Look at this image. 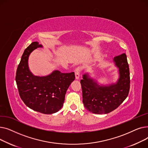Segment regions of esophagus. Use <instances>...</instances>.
Masks as SVG:
<instances>
[{"instance_id":"34e87169","label":"esophagus","mask_w":148,"mask_h":148,"mask_svg":"<svg viewBox=\"0 0 148 148\" xmlns=\"http://www.w3.org/2000/svg\"><path fill=\"white\" fill-rule=\"evenodd\" d=\"M81 71V68L78 67L75 69V79L78 80L80 78V73Z\"/></svg>"}]
</instances>
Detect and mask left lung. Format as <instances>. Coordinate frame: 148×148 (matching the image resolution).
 Returning <instances> with one entry per match:
<instances>
[{
  "mask_svg": "<svg viewBox=\"0 0 148 148\" xmlns=\"http://www.w3.org/2000/svg\"><path fill=\"white\" fill-rule=\"evenodd\" d=\"M119 68V78L116 83L99 85L88 74L80 80L83 103L86 109L95 114L108 113L117 108L128 95L130 87V69L125 53L114 58Z\"/></svg>",
  "mask_w": 148,
  "mask_h": 148,
  "instance_id": "8db88e82",
  "label": "left lung"
}]
</instances>
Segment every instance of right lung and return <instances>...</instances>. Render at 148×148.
<instances>
[{
    "label": "right lung",
    "mask_w": 148,
    "mask_h": 148,
    "mask_svg": "<svg viewBox=\"0 0 148 148\" xmlns=\"http://www.w3.org/2000/svg\"><path fill=\"white\" fill-rule=\"evenodd\" d=\"M39 47L42 45L33 42L25 49L17 69L15 81L20 98L28 107L41 113L53 114L63 106L66 90L75 80V74L55 70L46 76L34 75L29 70L28 59L30 54Z\"/></svg>",
    "instance_id": "add662e5"
}]
</instances>
